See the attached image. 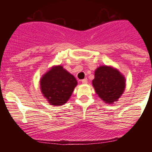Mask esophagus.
<instances>
[{"instance_id": "esophagus-1", "label": "esophagus", "mask_w": 152, "mask_h": 152, "mask_svg": "<svg viewBox=\"0 0 152 152\" xmlns=\"http://www.w3.org/2000/svg\"><path fill=\"white\" fill-rule=\"evenodd\" d=\"M81 82L82 83H83V84H86L87 82H88V80H87V78H84V79L81 80Z\"/></svg>"}]
</instances>
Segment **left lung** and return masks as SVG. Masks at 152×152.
I'll use <instances>...</instances> for the list:
<instances>
[{"instance_id":"1","label":"left lung","mask_w":152,"mask_h":152,"mask_svg":"<svg viewBox=\"0 0 152 152\" xmlns=\"http://www.w3.org/2000/svg\"><path fill=\"white\" fill-rule=\"evenodd\" d=\"M96 93L108 104L118 102L126 88L125 76L111 66H100L94 71L92 80Z\"/></svg>"}]
</instances>
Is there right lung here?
Returning a JSON list of instances; mask_svg holds the SVG:
<instances>
[{
    "label": "right lung",
    "instance_id": "1",
    "mask_svg": "<svg viewBox=\"0 0 152 152\" xmlns=\"http://www.w3.org/2000/svg\"><path fill=\"white\" fill-rule=\"evenodd\" d=\"M77 83L76 78L63 66H53L40 79V88L50 105L58 106L68 102Z\"/></svg>",
    "mask_w": 152,
    "mask_h": 152
}]
</instances>
